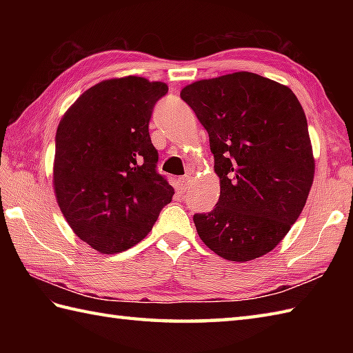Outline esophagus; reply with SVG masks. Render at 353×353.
<instances>
[{
	"label": "esophagus",
	"instance_id": "obj_1",
	"mask_svg": "<svg viewBox=\"0 0 353 353\" xmlns=\"http://www.w3.org/2000/svg\"><path fill=\"white\" fill-rule=\"evenodd\" d=\"M190 183H191V179H190L188 176L179 179V181H177V190H179V192H181V194L186 192V190H188Z\"/></svg>",
	"mask_w": 353,
	"mask_h": 353
}]
</instances>
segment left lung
Masks as SVG:
<instances>
[{"label": "left lung", "mask_w": 353, "mask_h": 353, "mask_svg": "<svg viewBox=\"0 0 353 353\" xmlns=\"http://www.w3.org/2000/svg\"><path fill=\"white\" fill-rule=\"evenodd\" d=\"M181 97L209 134L220 177L215 208L194 215L200 239L228 261L264 256L299 219L316 172L302 104L247 71L197 80Z\"/></svg>", "instance_id": "8db88e82"}]
</instances>
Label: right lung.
<instances>
[{
	"mask_svg": "<svg viewBox=\"0 0 353 353\" xmlns=\"http://www.w3.org/2000/svg\"><path fill=\"white\" fill-rule=\"evenodd\" d=\"M163 81L125 76L89 88L65 112L56 133L52 186L81 241L103 254L147 236L174 188L156 172L148 133Z\"/></svg>",
	"mask_w": 353,
	"mask_h": 353,
	"instance_id": "obj_1",
	"label": "right lung"
}]
</instances>
